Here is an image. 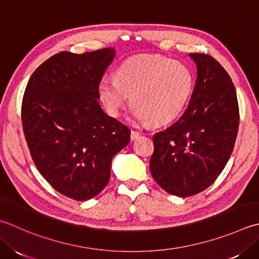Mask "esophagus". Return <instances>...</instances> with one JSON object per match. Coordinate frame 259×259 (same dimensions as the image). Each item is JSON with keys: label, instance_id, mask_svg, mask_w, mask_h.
<instances>
[{"label": "esophagus", "instance_id": "obj_1", "mask_svg": "<svg viewBox=\"0 0 259 259\" xmlns=\"http://www.w3.org/2000/svg\"><path fill=\"white\" fill-rule=\"evenodd\" d=\"M140 137V133L139 131H137V130H131V134H130V138H131V140H136V139H138Z\"/></svg>", "mask_w": 259, "mask_h": 259}]
</instances>
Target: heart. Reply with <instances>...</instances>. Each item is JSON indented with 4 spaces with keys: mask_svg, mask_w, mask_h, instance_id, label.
Returning a JSON list of instances; mask_svg holds the SVG:
<instances>
[{
    "mask_svg": "<svg viewBox=\"0 0 259 259\" xmlns=\"http://www.w3.org/2000/svg\"><path fill=\"white\" fill-rule=\"evenodd\" d=\"M193 89L194 75L189 66L157 55L125 59L116 68L115 78L104 77L98 85L109 114L118 116L131 95V114L154 125L168 124L179 118Z\"/></svg>",
    "mask_w": 259,
    "mask_h": 259,
    "instance_id": "obj_1",
    "label": "heart"
}]
</instances>
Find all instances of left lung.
Masks as SVG:
<instances>
[{"instance_id":"8db88e82","label":"left lung","mask_w":259,"mask_h":259,"mask_svg":"<svg viewBox=\"0 0 259 259\" xmlns=\"http://www.w3.org/2000/svg\"><path fill=\"white\" fill-rule=\"evenodd\" d=\"M197 76L183 115L154 135L150 171L168 193L187 197L207 189L224 170L239 126L235 85L209 55L190 54Z\"/></svg>"}]
</instances>
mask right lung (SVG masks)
I'll list each match as a JSON object with an SVG mask.
<instances>
[{"label": "right lung", "mask_w": 259, "mask_h": 259, "mask_svg": "<svg viewBox=\"0 0 259 259\" xmlns=\"http://www.w3.org/2000/svg\"><path fill=\"white\" fill-rule=\"evenodd\" d=\"M114 48L63 52L30 77L22 125L40 174L56 191L77 201L98 195L110 181L112 158L130 141V130L99 104L98 85Z\"/></svg>", "instance_id": "obj_1"}]
</instances>
